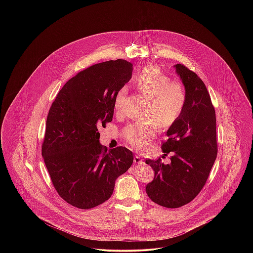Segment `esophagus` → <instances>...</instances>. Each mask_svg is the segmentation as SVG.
<instances>
[{
    "instance_id": "esophagus-1",
    "label": "esophagus",
    "mask_w": 253,
    "mask_h": 253,
    "mask_svg": "<svg viewBox=\"0 0 253 253\" xmlns=\"http://www.w3.org/2000/svg\"><path fill=\"white\" fill-rule=\"evenodd\" d=\"M133 162H134V164H138V165H139V164H142V163H143V159H142L140 156H137V155H136V156L134 157Z\"/></svg>"
}]
</instances>
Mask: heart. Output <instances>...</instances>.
I'll return each instance as SVG.
<instances>
[{"instance_id": "b5f03b06", "label": "heart", "mask_w": 253, "mask_h": 253, "mask_svg": "<svg viewBox=\"0 0 253 253\" xmlns=\"http://www.w3.org/2000/svg\"><path fill=\"white\" fill-rule=\"evenodd\" d=\"M138 91L148 98L145 120L127 125L123 130L125 140L134 149L141 150L156 136L158 126L162 129L171 127L181 117L187 100L184 85L163 72L158 66L144 67L135 78ZM126 94V86L115 95L114 108L120 111Z\"/></svg>"}]
</instances>
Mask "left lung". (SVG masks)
Segmentation results:
<instances>
[{"label": "left lung", "mask_w": 253, "mask_h": 253, "mask_svg": "<svg viewBox=\"0 0 253 253\" xmlns=\"http://www.w3.org/2000/svg\"><path fill=\"white\" fill-rule=\"evenodd\" d=\"M185 86L187 100L179 120L167 131L162 159L146 160L155 171L146 186L148 197L157 205L177 209L192 202L204 188L217 157L216 117L205 83L183 64L175 65ZM163 158H165L163 156Z\"/></svg>", "instance_id": "1"}]
</instances>
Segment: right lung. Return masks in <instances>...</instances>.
I'll return each instance as SVG.
<instances>
[{
	"mask_svg": "<svg viewBox=\"0 0 253 253\" xmlns=\"http://www.w3.org/2000/svg\"><path fill=\"white\" fill-rule=\"evenodd\" d=\"M131 74L124 59L94 64L63 85L48 111L42 155L56 192L75 208L106 202L133 163L127 148L100 145L98 132L112 122L115 95Z\"/></svg>",
	"mask_w": 253,
	"mask_h": 253,
	"instance_id": "add662e5",
	"label": "right lung"
}]
</instances>
